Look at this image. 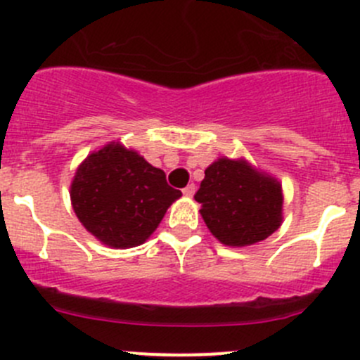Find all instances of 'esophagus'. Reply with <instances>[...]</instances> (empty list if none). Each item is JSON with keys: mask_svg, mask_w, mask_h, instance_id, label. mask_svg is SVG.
Masks as SVG:
<instances>
[{"mask_svg": "<svg viewBox=\"0 0 360 360\" xmlns=\"http://www.w3.org/2000/svg\"><path fill=\"white\" fill-rule=\"evenodd\" d=\"M183 193L186 195V197H193V195H195V184H188V186L183 190Z\"/></svg>", "mask_w": 360, "mask_h": 360, "instance_id": "obj_1", "label": "esophagus"}]
</instances>
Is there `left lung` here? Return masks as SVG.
I'll return each mask as SVG.
<instances>
[{
	"mask_svg": "<svg viewBox=\"0 0 360 360\" xmlns=\"http://www.w3.org/2000/svg\"><path fill=\"white\" fill-rule=\"evenodd\" d=\"M195 200L210 233L231 248L264 240L282 223L281 183L244 158H219L207 167Z\"/></svg>",
	"mask_w": 360,
	"mask_h": 360,
	"instance_id": "obj_1",
	"label": "left lung"
}]
</instances>
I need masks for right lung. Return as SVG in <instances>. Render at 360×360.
Masks as SVG:
<instances>
[{
	"label": "right lung",
	"mask_w": 360,
	"mask_h": 360,
	"mask_svg": "<svg viewBox=\"0 0 360 360\" xmlns=\"http://www.w3.org/2000/svg\"><path fill=\"white\" fill-rule=\"evenodd\" d=\"M181 197L165 172L127 150L106 144L82 162L71 183V203L79 223L115 249L144 244L167 209Z\"/></svg>",
	"instance_id": "1"
}]
</instances>
